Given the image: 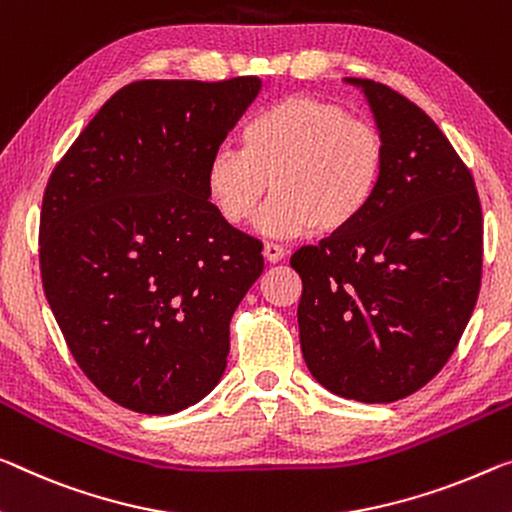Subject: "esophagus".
Listing matches in <instances>:
<instances>
[{
	"instance_id": "1",
	"label": "esophagus",
	"mask_w": 512,
	"mask_h": 512,
	"mask_svg": "<svg viewBox=\"0 0 512 512\" xmlns=\"http://www.w3.org/2000/svg\"><path fill=\"white\" fill-rule=\"evenodd\" d=\"M283 254H286V251H283L281 245H274V242H265L263 245V256L267 263H279Z\"/></svg>"
}]
</instances>
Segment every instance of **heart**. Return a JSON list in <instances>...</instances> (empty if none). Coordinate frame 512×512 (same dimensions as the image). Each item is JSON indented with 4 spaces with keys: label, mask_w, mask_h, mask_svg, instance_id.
<instances>
[{
    "label": "heart",
    "mask_w": 512,
    "mask_h": 512,
    "mask_svg": "<svg viewBox=\"0 0 512 512\" xmlns=\"http://www.w3.org/2000/svg\"><path fill=\"white\" fill-rule=\"evenodd\" d=\"M384 162L375 123L334 100L288 96L251 116L242 151L219 146L210 155L206 194L226 224L245 226L272 187L277 196L258 219L263 233H338L371 206Z\"/></svg>",
    "instance_id": "obj_1"
}]
</instances>
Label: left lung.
Listing matches in <instances>:
<instances>
[{"mask_svg": "<svg viewBox=\"0 0 512 512\" xmlns=\"http://www.w3.org/2000/svg\"><path fill=\"white\" fill-rule=\"evenodd\" d=\"M364 91L387 162L371 206L345 231L297 249L300 343L336 396L393 403L428 384L474 311L483 212L465 162L435 121L387 84Z\"/></svg>", "mask_w": 512, "mask_h": 512, "instance_id": "8db88e82", "label": "left lung"}]
</instances>
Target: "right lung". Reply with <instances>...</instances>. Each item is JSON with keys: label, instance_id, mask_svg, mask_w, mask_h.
Returning a JSON list of instances; mask_svg holds the SVG:
<instances>
[{"label": "right lung", "instance_id": "1", "mask_svg": "<svg viewBox=\"0 0 512 512\" xmlns=\"http://www.w3.org/2000/svg\"><path fill=\"white\" fill-rule=\"evenodd\" d=\"M258 91V77L132 82L47 180V304L84 375L132 412L185 410L224 375L263 245L219 217L206 167Z\"/></svg>", "mask_w": 512, "mask_h": 512}]
</instances>
